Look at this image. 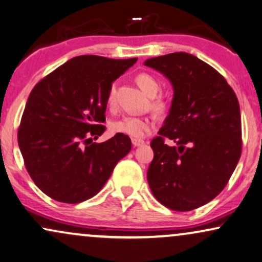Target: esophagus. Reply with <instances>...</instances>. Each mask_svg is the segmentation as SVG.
Segmentation results:
<instances>
[{"instance_id": "1", "label": "esophagus", "mask_w": 262, "mask_h": 262, "mask_svg": "<svg viewBox=\"0 0 262 262\" xmlns=\"http://www.w3.org/2000/svg\"><path fill=\"white\" fill-rule=\"evenodd\" d=\"M132 144H133L134 147H139V146H142L145 142L142 140H139V139H133V140H132Z\"/></svg>"}]
</instances>
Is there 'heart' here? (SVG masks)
I'll list each match as a JSON object with an SVG mask.
<instances>
[{"label": "heart", "instance_id": "1", "mask_svg": "<svg viewBox=\"0 0 262 262\" xmlns=\"http://www.w3.org/2000/svg\"><path fill=\"white\" fill-rule=\"evenodd\" d=\"M139 87L142 92L150 97H155L160 89V83L154 76L148 74H139L135 78ZM116 95V87L112 85L107 95L108 105H114ZM154 128V121L147 117H137V116H124V117L112 122L111 130L117 134H124L134 139H141L146 137L148 132Z\"/></svg>", "mask_w": 262, "mask_h": 262}]
</instances>
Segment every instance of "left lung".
Masks as SVG:
<instances>
[{"instance_id": "left-lung-1", "label": "left lung", "mask_w": 262, "mask_h": 262, "mask_svg": "<svg viewBox=\"0 0 262 262\" xmlns=\"http://www.w3.org/2000/svg\"><path fill=\"white\" fill-rule=\"evenodd\" d=\"M144 65L169 79L174 91L160 137L151 141L148 185L169 209H196L224 190L239 161V102L219 72L188 53L150 58ZM164 137L174 145L164 144Z\"/></svg>"}]
</instances>
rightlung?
Returning a JSON list of instances; mask_svg holds the SVG:
<instances>
[{
  "label": "right lung",
  "instance_id": "1",
  "mask_svg": "<svg viewBox=\"0 0 262 262\" xmlns=\"http://www.w3.org/2000/svg\"><path fill=\"white\" fill-rule=\"evenodd\" d=\"M79 55L46 76L26 101L18 144L39 190L62 203H81L104 187L132 148L128 135L104 142L111 85L137 61Z\"/></svg>",
  "mask_w": 262,
  "mask_h": 262
}]
</instances>
